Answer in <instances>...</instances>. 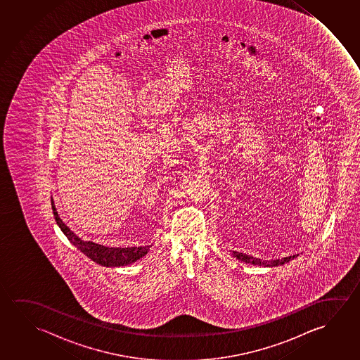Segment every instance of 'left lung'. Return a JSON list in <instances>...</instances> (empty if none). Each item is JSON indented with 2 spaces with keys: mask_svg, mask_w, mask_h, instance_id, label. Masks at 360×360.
Segmentation results:
<instances>
[{
  "mask_svg": "<svg viewBox=\"0 0 360 360\" xmlns=\"http://www.w3.org/2000/svg\"><path fill=\"white\" fill-rule=\"evenodd\" d=\"M233 255V257H236L237 259H240V261H243V262H246V264H251V265H259V266H266V267H275V266L283 265V264H286V262H289L291 259H294L295 257H297L299 255H294V256H289V257H283L281 259H256L254 256H250V255L242 254V252H237V251H233L232 252Z\"/></svg>",
  "mask_w": 360,
  "mask_h": 360,
  "instance_id": "8db88e82",
  "label": "left lung"
}]
</instances>
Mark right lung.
<instances>
[{"mask_svg": "<svg viewBox=\"0 0 360 360\" xmlns=\"http://www.w3.org/2000/svg\"><path fill=\"white\" fill-rule=\"evenodd\" d=\"M51 207H53V217L60 230L64 232L68 240L84 255H86L89 259H93L96 264L106 267H117V266L129 265L136 262V259H142L149 251L150 246H139V248H106L99 243L91 241H84L72 232L66 226L63 219L59 217L56 207L51 198Z\"/></svg>", "mask_w": 360, "mask_h": 360, "instance_id": "add662e5", "label": "right lung"}]
</instances>
